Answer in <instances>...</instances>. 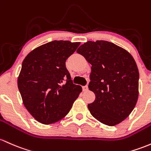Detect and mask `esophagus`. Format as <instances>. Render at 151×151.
I'll list each match as a JSON object with an SVG mask.
<instances>
[{
	"instance_id": "34e87169",
	"label": "esophagus",
	"mask_w": 151,
	"mask_h": 151,
	"mask_svg": "<svg viewBox=\"0 0 151 151\" xmlns=\"http://www.w3.org/2000/svg\"><path fill=\"white\" fill-rule=\"evenodd\" d=\"M82 89H83L84 92H87V91L88 90V87H87V85L84 86V87H82Z\"/></svg>"
}]
</instances>
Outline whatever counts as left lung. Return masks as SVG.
Masks as SVG:
<instances>
[{
	"mask_svg": "<svg viewBox=\"0 0 151 151\" xmlns=\"http://www.w3.org/2000/svg\"><path fill=\"white\" fill-rule=\"evenodd\" d=\"M77 52L91 64L89 90L95 100L87 107L96 120L115 126L127 118L138 99L139 72L127 50L107 41H89Z\"/></svg>",
	"mask_w": 151,
	"mask_h": 151,
	"instance_id": "obj_1",
	"label": "left lung"
}]
</instances>
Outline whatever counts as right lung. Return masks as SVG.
<instances>
[{
	"mask_svg": "<svg viewBox=\"0 0 151 151\" xmlns=\"http://www.w3.org/2000/svg\"><path fill=\"white\" fill-rule=\"evenodd\" d=\"M80 42L53 41L28 54L18 77L23 103L36 120L44 125L62 120L82 87L73 84L66 60Z\"/></svg>",
	"mask_w": 151,
	"mask_h": 151,
	"instance_id": "obj_1",
	"label": "right lung"
}]
</instances>
